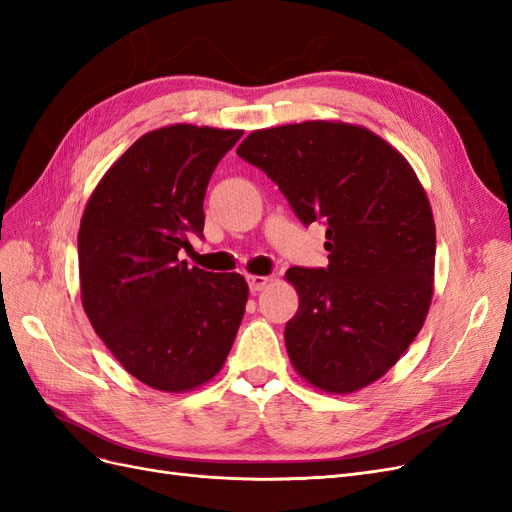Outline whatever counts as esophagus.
Wrapping results in <instances>:
<instances>
[{"instance_id":"1","label":"esophagus","mask_w":512,"mask_h":512,"mask_svg":"<svg viewBox=\"0 0 512 512\" xmlns=\"http://www.w3.org/2000/svg\"><path fill=\"white\" fill-rule=\"evenodd\" d=\"M247 284H250L252 292H260L262 288L269 284V277L267 275H250V277H247Z\"/></svg>"}]
</instances>
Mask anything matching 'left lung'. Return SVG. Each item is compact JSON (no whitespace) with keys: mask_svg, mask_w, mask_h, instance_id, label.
Returning <instances> with one entry per match:
<instances>
[{"mask_svg":"<svg viewBox=\"0 0 512 512\" xmlns=\"http://www.w3.org/2000/svg\"><path fill=\"white\" fill-rule=\"evenodd\" d=\"M237 156L265 170L305 226L327 224L329 267L286 271L299 292L284 331L290 363L320 391H361L429 312L436 224L421 181L384 138L342 121L256 130Z\"/></svg>","mask_w":512,"mask_h":512,"instance_id":"1","label":"left lung"}]
</instances>
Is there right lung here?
Returning <instances> with one entry per match:
<instances>
[{
    "mask_svg": "<svg viewBox=\"0 0 512 512\" xmlns=\"http://www.w3.org/2000/svg\"><path fill=\"white\" fill-rule=\"evenodd\" d=\"M241 130L175 123L145 136L106 170L79 230L83 309L123 369L183 393L222 369L243 320L247 282L179 260L203 237L215 166Z\"/></svg>",
    "mask_w": 512,
    "mask_h": 512,
    "instance_id": "add662e5",
    "label": "right lung"
}]
</instances>
